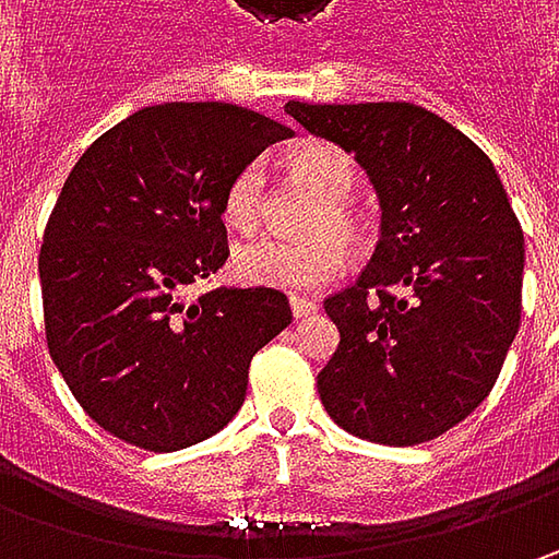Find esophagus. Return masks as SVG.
I'll list each match as a JSON object with an SVG mask.
<instances>
[{"label":"esophagus","instance_id":"obj_1","mask_svg":"<svg viewBox=\"0 0 559 559\" xmlns=\"http://www.w3.org/2000/svg\"><path fill=\"white\" fill-rule=\"evenodd\" d=\"M289 308L292 317L301 320V317H311V313L317 311V301H313V298H305V295H289Z\"/></svg>","mask_w":559,"mask_h":559}]
</instances>
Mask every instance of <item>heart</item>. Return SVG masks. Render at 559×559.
I'll return each mask as SVG.
<instances>
[{"label": "heart", "instance_id": "obj_1", "mask_svg": "<svg viewBox=\"0 0 559 559\" xmlns=\"http://www.w3.org/2000/svg\"><path fill=\"white\" fill-rule=\"evenodd\" d=\"M292 177L320 199L311 217V239H248L233 248V273L258 289L313 292L330 286L345 270V246L367 242V221L355 207L360 183L357 162L333 142H308L289 158ZM221 214L233 229L254 233L264 217V170L261 164L239 167L221 195Z\"/></svg>", "mask_w": 559, "mask_h": 559}]
</instances>
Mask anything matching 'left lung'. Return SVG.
<instances>
[{"instance_id":"8db88e82","label":"left lung","mask_w":559,"mask_h":559,"mask_svg":"<svg viewBox=\"0 0 559 559\" xmlns=\"http://www.w3.org/2000/svg\"><path fill=\"white\" fill-rule=\"evenodd\" d=\"M286 115L352 152L382 204L370 264L326 298L338 348L317 376L320 401L357 439H439L495 389L520 330L526 248L501 177L411 102H289Z\"/></svg>"}]
</instances>
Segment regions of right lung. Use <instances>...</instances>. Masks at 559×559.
Listing matches in <instances>:
<instances>
[{
	"label": "right lung",
	"instance_id": "add662e5",
	"mask_svg": "<svg viewBox=\"0 0 559 559\" xmlns=\"http://www.w3.org/2000/svg\"><path fill=\"white\" fill-rule=\"evenodd\" d=\"M292 130L226 102H167L102 133L55 202L39 286L46 345L108 436L180 451L224 429L248 364L292 323L280 289L183 292L229 258V177Z\"/></svg>",
	"mask_w": 559,
	"mask_h": 559
}]
</instances>
